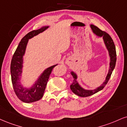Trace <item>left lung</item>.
<instances>
[{"instance_id":"left-lung-1","label":"left lung","mask_w":127,"mask_h":127,"mask_svg":"<svg viewBox=\"0 0 127 127\" xmlns=\"http://www.w3.org/2000/svg\"><path fill=\"white\" fill-rule=\"evenodd\" d=\"M91 27L92 30L94 33L97 35V36H102L103 37V41L106 45V48L108 49V52H109V54L110 56V67L109 70V72H108L107 76H106V79H105V82H103V84L99 88L96 89L94 90H91V91H88V90H85L81 87L79 83H77L76 81L77 79V75L74 72H71V75L73 76L74 81H73V83L70 85V89H71V91L74 93V94L77 95L80 97H88L90 96L94 95L96 93L98 92L99 91H101L105 88L106 85L109 81L110 77H111V74L114 70V68L115 67L116 64V61H117V53H116V48L115 45L114 44V41L112 40V38L111 36L106 33V32L100 30V29L97 28V27L94 25H91Z\"/></svg>"}]
</instances>
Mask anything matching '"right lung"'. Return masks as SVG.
I'll return each instance as SVG.
<instances>
[{
  "label": "right lung",
  "instance_id": "obj_1",
  "mask_svg": "<svg viewBox=\"0 0 127 127\" xmlns=\"http://www.w3.org/2000/svg\"><path fill=\"white\" fill-rule=\"evenodd\" d=\"M48 28V27H43L39 30L32 31L27 33L20 41L19 45L12 57L10 64V73L12 85L17 97L21 101L25 103H31L39 100L42 98L52 70L57 65V64L54 65L44 70L40 77L36 81L35 83L31 88L26 89L23 88L21 84L20 77L22 71L23 56L25 54L28 39L42 32Z\"/></svg>",
  "mask_w": 127,
  "mask_h": 127
}]
</instances>
